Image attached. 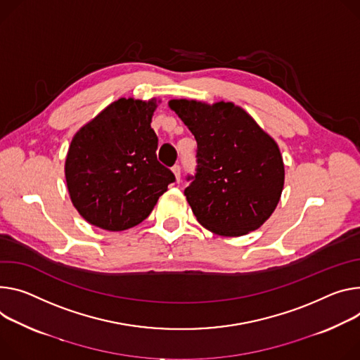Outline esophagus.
<instances>
[{"label": "esophagus", "mask_w": 360, "mask_h": 360, "mask_svg": "<svg viewBox=\"0 0 360 360\" xmlns=\"http://www.w3.org/2000/svg\"><path fill=\"white\" fill-rule=\"evenodd\" d=\"M172 172H174V175H175L176 181L179 182V181H181V167H179V165H175V167H172Z\"/></svg>", "instance_id": "esophagus-1"}]
</instances>
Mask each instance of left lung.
Masks as SVG:
<instances>
[{
	"label": "left lung",
	"mask_w": 360,
	"mask_h": 360,
	"mask_svg": "<svg viewBox=\"0 0 360 360\" xmlns=\"http://www.w3.org/2000/svg\"><path fill=\"white\" fill-rule=\"evenodd\" d=\"M169 108L198 145L197 172L184 192L198 222L224 237L257 230L274 212L284 185L276 141L231 102L174 99Z\"/></svg>",
	"instance_id": "left-lung-1"
}]
</instances>
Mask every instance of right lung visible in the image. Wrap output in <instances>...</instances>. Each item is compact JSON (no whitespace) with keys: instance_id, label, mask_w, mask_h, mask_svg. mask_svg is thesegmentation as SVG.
<instances>
[{"instance_id":"add662e5","label":"right lung","mask_w":360,"mask_h":360,"mask_svg":"<svg viewBox=\"0 0 360 360\" xmlns=\"http://www.w3.org/2000/svg\"><path fill=\"white\" fill-rule=\"evenodd\" d=\"M156 106L122 97L75 135L64 172L75 208L91 225L123 231L141 224L175 182L156 159Z\"/></svg>"}]
</instances>
